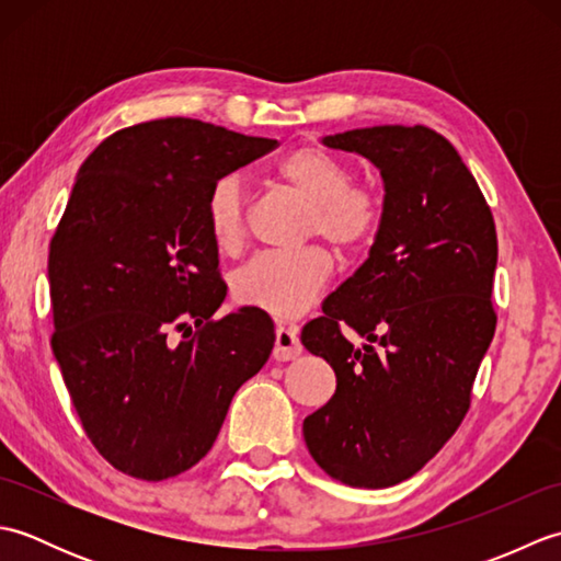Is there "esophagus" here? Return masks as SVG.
I'll use <instances>...</instances> for the list:
<instances>
[{
    "label": "esophagus",
    "instance_id": "esophagus-1",
    "mask_svg": "<svg viewBox=\"0 0 561 561\" xmlns=\"http://www.w3.org/2000/svg\"><path fill=\"white\" fill-rule=\"evenodd\" d=\"M304 347H301V340H299V332L294 328H277L274 332V352L272 356L277 362H291L296 356H301Z\"/></svg>",
    "mask_w": 561,
    "mask_h": 561
}]
</instances>
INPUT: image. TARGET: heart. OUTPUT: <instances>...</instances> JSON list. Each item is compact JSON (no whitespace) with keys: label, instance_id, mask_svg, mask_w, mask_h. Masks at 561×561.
I'll use <instances>...</instances> for the list:
<instances>
[{"label":"heart","instance_id":"heart-1","mask_svg":"<svg viewBox=\"0 0 561 561\" xmlns=\"http://www.w3.org/2000/svg\"><path fill=\"white\" fill-rule=\"evenodd\" d=\"M279 181L311 202L308 236H323L340 250L374 243L383 224V199L374 187L354 185L352 165L323 147L306 145L277 163ZM207 229L224 253L243 245L248 233V187L238 173L211 183L205 202ZM335 262L325 248L308 245L291 253H260L233 274V296L243 306L274 318H299L316 304Z\"/></svg>","mask_w":561,"mask_h":561}]
</instances>
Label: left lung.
<instances>
[{"mask_svg":"<svg viewBox=\"0 0 561 561\" xmlns=\"http://www.w3.org/2000/svg\"><path fill=\"white\" fill-rule=\"evenodd\" d=\"M323 145L371 161L386 195L364 265L301 330L337 376L304 438L330 478L383 490L420 472L468 414L496 328V229L478 181L434 129L362 127ZM342 327L367 340L362 351Z\"/></svg>","mask_w":561,"mask_h":561,"instance_id":"left-lung-1","label":"left lung"}]
</instances>
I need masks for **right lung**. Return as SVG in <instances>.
<instances>
[{
    "mask_svg": "<svg viewBox=\"0 0 561 561\" xmlns=\"http://www.w3.org/2000/svg\"><path fill=\"white\" fill-rule=\"evenodd\" d=\"M274 147L165 117L117 129L81 163L47 257L53 352L83 432L129 478L169 480L205 458L270 359L267 313L214 320L226 284L205 202Z\"/></svg>",
    "mask_w": 561,
    "mask_h": 561,
    "instance_id": "obj_1",
    "label": "right lung"
}]
</instances>
